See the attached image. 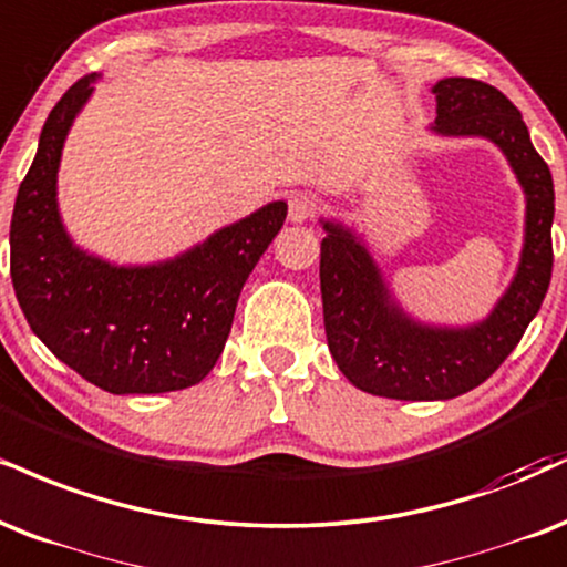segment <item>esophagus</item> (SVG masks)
<instances>
[{
  "mask_svg": "<svg viewBox=\"0 0 567 567\" xmlns=\"http://www.w3.org/2000/svg\"><path fill=\"white\" fill-rule=\"evenodd\" d=\"M317 210H319V203L313 195L298 193L290 197V206H288L290 221H309V218L317 216Z\"/></svg>",
  "mask_w": 567,
  "mask_h": 567,
  "instance_id": "1",
  "label": "esophagus"
}]
</instances>
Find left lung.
<instances>
[{"label": "left lung", "mask_w": 567, "mask_h": 567, "mask_svg": "<svg viewBox=\"0 0 567 567\" xmlns=\"http://www.w3.org/2000/svg\"><path fill=\"white\" fill-rule=\"evenodd\" d=\"M433 92L439 100L435 132L494 140L525 187L528 218L513 288L486 322L470 330H431L401 317L388 306L367 250L346 229L324 224L319 285L332 359L361 391L401 401L454 399L499 370L542 309L555 261V187L549 166L530 145L520 111L499 89L473 79H443Z\"/></svg>", "instance_id": "obj_1"}]
</instances>
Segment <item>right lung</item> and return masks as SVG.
Masks as SVG:
<instances>
[{"instance_id":"add662e5","label":"right lung","mask_w":567,"mask_h":567,"mask_svg":"<svg viewBox=\"0 0 567 567\" xmlns=\"http://www.w3.org/2000/svg\"><path fill=\"white\" fill-rule=\"evenodd\" d=\"M79 79L52 107L10 221V277L31 330L107 393H166L200 383L227 343L240 290L282 229L269 203L206 243L147 269H118L68 240L54 203L68 126L92 92Z\"/></svg>"}]
</instances>
